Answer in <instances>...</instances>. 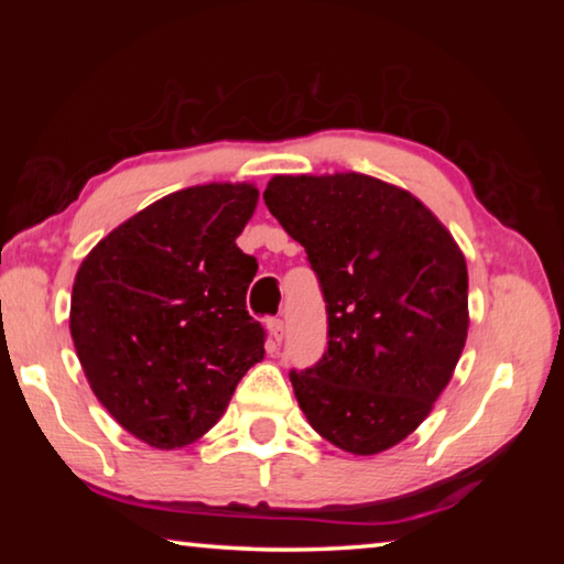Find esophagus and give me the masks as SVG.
Listing matches in <instances>:
<instances>
[{"instance_id": "1", "label": "esophagus", "mask_w": 564, "mask_h": 564, "mask_svg": "<svg viewBox=\"0 0 564 564\" xmlns=\"http://www.w3.org/2000/svg\"><path fill=\"white\" fill-rule=\"evenodd\" d=\"M265 328H269V336L273 343L283 340V321L281 318H269L265 321Z\"/></svg>"}]
</instances>
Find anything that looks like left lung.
Returning a JSON list of instances; mask_svg holds the SVG:
<instances>
[{
  "label": "left lung",
  "mask_w": 564,
  "mask_h": 564,
  "mask_svg": "<svg viewBox=\"0 0 564 564\" xmlns=\"http://www.w3.org/2000/svg\"><path fill=\"white\" fill-rule=\"evenodd\" d=\"M263 202L326 299L328 350L291 370L303 415L340 451L383 453L431 415L460 360V246L410 191L356 171L273 176Z\"/></svg>",
  "instance_id": "1"
}]
</instances>
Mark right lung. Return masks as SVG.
Instances as JSON below:
<instances>
[{
	"mask_svg": "<svg viewBox=\"0 0 564 564\" xmlns=\"http://www.w3.org/2000/svg\"><path fill=\"white\" fill-rule=\"evenodd\" d=\"M253 184L188 186L113 228L76 271L69 330L94 395L133 437L176 451L212 431L263 360L246 311L259 263L236 246Z\"/></svg>",
	"mask_w": 564,
	"mask_h": 564,
	"instance_id": "add662e5",
	"label": "right lung"
}]
</instances>
